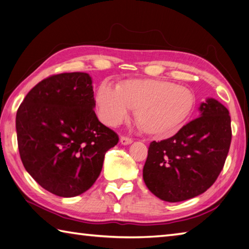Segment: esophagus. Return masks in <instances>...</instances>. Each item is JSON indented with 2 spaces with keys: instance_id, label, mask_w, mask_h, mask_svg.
Segmentation results:
<instances>
[{
  "instance_id": "1",
  "label": "esophagus",
  "mask_w": 249,
  "mask_h": 249,
  "mask_svg": "<svg viewBox=\"0 0 249 249\" xmlns=\"http://www.w3.org/2000/svg\"><path fill=\"white\" fill-rule=\"evenodd\" d=\"M120 141H121L122 144L125 145V144H129V143L133 142V139H131L130 137H127V136H121Z\"/></svg>"
}]
</instances>
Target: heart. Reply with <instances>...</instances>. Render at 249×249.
<instances>
[{
	"label": "heart",
	"mask_w": 249,
	"mask_h": 249,
	"mask_svg": "<svg viewBox=\"0 0 249 249\" xmlns=\"http://www.w3.org/2000/svg\"><path fill=\"white\" fill-rule=\"evenodd\" d=\"M96 101L107 124L118 125L133 109L144 133L164 137L181 127L194 108L196 97L187 87L172 82L140 79L125 81L118 89L101 85Z\"/></svg>",
	"instance_id": "1"
}]
</instances>
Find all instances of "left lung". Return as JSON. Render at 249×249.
<instances>
[{
    "label": "left lung",
    "mask_w": 249,
    "mask_h": 249,
    "mask_svg": "<svg viewBox=\"0 0 249 249\" xmlns=\"http://www.w3.org/2000/svg\"><path fill=\"white\" fill-rule=\"evenodd\" d=\"M199 112L173 137L149 145L143 180L163 201L181 202L204 193L225 165L232 138L229 111L208 98Z\"/></svg>",
    "instance_id": "1"
}]
</instances>
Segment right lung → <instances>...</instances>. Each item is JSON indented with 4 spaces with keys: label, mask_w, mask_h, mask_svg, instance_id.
<instances>
[{
    "label": "right lung",
    "mask_w": 249,
    "mask_h": 249,
    "mask_svg": "<svg viewBox=\"0 0 249 249\" xmlns=\"http://www.w3.org/2000/svg\"><path fill=\"white\" fill-rule=\"evenodd\" d=\"M91 77L84 72L51 75L19 106L16 130L21 162L55 196L73 197L99 177L105 154L119 136L95 113Z\"/></svg>",
    "instance_id": "obj_1"
}]
</instances>
